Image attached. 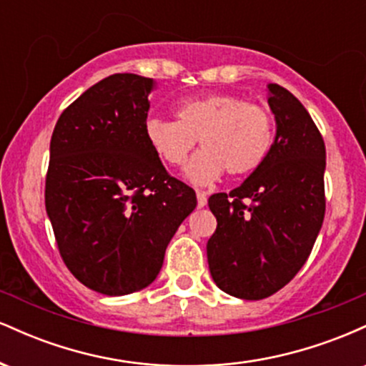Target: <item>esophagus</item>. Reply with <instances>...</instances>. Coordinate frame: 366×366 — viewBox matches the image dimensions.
<instances>
[{
  "mask_svg": "<svg viewBox=\"0 0 366 366\" xmlns=\"http://www.w3.org/2000/svg\"><path fill=\"white\" fill-rule=\"evenodd\" d=\"M196 196H197V208L207 207V203H208V196H207V192L197 191V192H196Z\"/></svg>",
  "mask_w": 366,
  "mask_h": 366,
  "instance_id": "obj_1",
  "label": "esophagus"
}]
</instances>
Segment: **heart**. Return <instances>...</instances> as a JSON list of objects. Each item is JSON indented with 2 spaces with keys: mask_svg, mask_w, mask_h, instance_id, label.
Returning a JSON list of instances; mask_svg holds the SVG:
<instances>
[{
  "mask_svg": "<svg viewBox=\"0 0 366 366\" xmlns=\"http://www.w3.org/2000/svg\"><path fill=\"white\" fill-rule=\"evenodd\" d=\"M144 136L154 154L170 167L182 165L199 141L203 149L187 163L186 177L196 186H208L224 170L239 177L262 165L274 141V119L263 104L213 92L180 104L177 120L151 117Z\"/></svg>",
  "mask_w": 366,
  "mask_h": 366,
  "instance_id": "b5f03b06",
  "label": "heart"
}]
</instances>
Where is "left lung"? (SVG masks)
<instances>
[{
    "label": "left lung",
    "mask_w": 366,
    "mask_h": 366,
    "mask_svg": "<svg viewBox=\"0 0 366 366\" xmlns=\"http://www.w3.org/2000/svg\"><path fill=\"white\" fill-rule=\"evenodd\" d=\"M277 134L262 165L241 186L209 196L217 230L209 272L222 291L263 300L294 279L312 253L325 215V142L306 108L270 84Z\"/></svg>",
    "instance_id": "8db88e82"
}]
</instances>
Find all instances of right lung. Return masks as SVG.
Masks as SVG:
<instances>
[{
    "label": "right lung",
    "instance_id": "right-lung-1",
    "mask_svg": "<svg viewBox=\"0 0 366 366\" xmlns=\"http://www.w3.org/2000/svg\"><path fill=\"white\" fill-rule=\"evenodd\" d=\"M153 79L113 74L63 110L49 144L44 201L63 263L107 296L144 289L192 209L144 136Z\"/></svg>",
    "mask_w": 366,
    "mask_h": 366
}]
</instances>
